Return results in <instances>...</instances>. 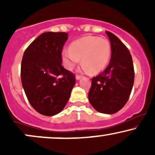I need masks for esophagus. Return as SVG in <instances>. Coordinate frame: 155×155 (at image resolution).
Wrapping results in <instances>:
<instances>
[{
    "mask_svg": "<svg viewBox=\"0 0 155 155\" xmlns=\"http://www.w3.org/2000/svg\"><path fill=\"white\" fill-rule=\"evenodd\" d=\"M82 77V76H79V75H76V80H79Z\"/></svg>",
    "mask_w": 155,
    "mask_h": 155,
    "instance_id": "esophagus-1",
    "label": "esophagus"
}]
</instances>
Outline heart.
Returning a JSON list of instances; mask_svg holds the SVG:
<instances>
[{
  "instance_id": "heart-1",
  "label": "heart",
  "mask_w": 155,
  "mask_h": 155,
  "mask_svg": "<svg viewBox=\"0 0 155 155\" xmlns=\"http://www.w3.org/2000/svg\"><path fill=\"white\" fill-rule=\"evenodd\" d=\"M111 44L108 40L96 36H85L74 41L70 47L62 51L63 65L72 70L80 61L81 70L92 74L101 72L106 68L111 56Z\"/></svg>"
}]
</instances>
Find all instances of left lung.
Here are the masks:
<instances>
[{
    "label": "left lung",
    "mask_w": 155,
    "mask_h": 155,
    "mask_svg": "<svg viewBox=\"0 0 155 155\" xmlns=\"http://www.w3.org/2000/svg\"><path fill=\"white\" fill-rule=\"evenodd\" d=\"M106 33L111 44V60L104 71L92 79L88 98L96 111L112 114L128 101L135 74L128 49L116 35L111 32Z\"/></svg>",
    "instance_id": "left-lung-1"
}]
</instances>
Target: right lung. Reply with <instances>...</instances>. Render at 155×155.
<instances>
[{
    "instance_id": "add662e5",
    "label": "right lung",
    "mask_w": 155,
    "mask_h": 155,
    "mask_svg": "<svg viewBox=\"0 0 155 155\" xmlns=\"http://www.w3.org/2000/svg\"><path fill=\"white\" fill-rule=\"evenodd\" d=\"M68 34L47 32L40 35L25 51L21 80L29 103L36 111L54 116L69 100L76 79L62 65L61 53Z\"/></svg>"
}]
</instances>
